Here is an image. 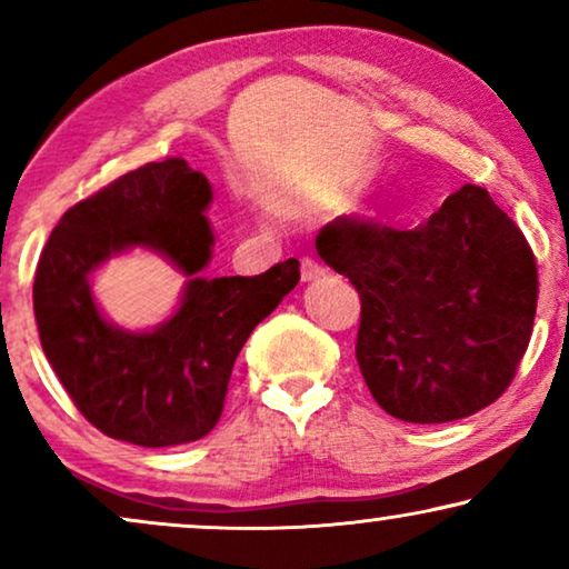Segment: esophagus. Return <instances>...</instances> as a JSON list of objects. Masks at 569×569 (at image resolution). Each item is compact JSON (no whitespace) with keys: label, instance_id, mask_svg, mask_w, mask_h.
<instances>
[{"label":"esophagus","instance_id":"1","mask_svg":"<svg viewBox=\"0 0 569 569\" xmlns=\"http://www.w3.org/2000/svg\"><path fill=\"white\" fill-rule=\"evenodd\" d=\"M300 277H302V282H313V279L326 277V267L318 259H313V256H302Z\"/></svg>","mask_w":569,"mask_h":569}]
</instances>
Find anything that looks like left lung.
<instances>
[{"label": "left lung", "instance_id": "1", "mask_svg": "<svg viewBox=\"0 0 569 569\" xmlns=\"http://www.w3.org/2000/svg\"><path fill=\"white\" fill-rule=\"evenodd\" d=\"M316 248L360 292L357 365L388 415L453 422L508 391L531 341L539 271L487 189L466 183L411 230L339 217Z\"/></svg>", "mask_w": 569, "mask_h": 569}]
</instances>
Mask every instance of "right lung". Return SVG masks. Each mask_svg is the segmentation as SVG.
<instances>
[{"mask_svg": "<svg viewBox=\"0 0 569 569\" xmlns=\"http://www.w3.org/2000/svg\"><path fill=\"white\" fill-rule=\"evenodd\" d=\"M209 201L212 186L183 158L147 162L69 207L43 246L33 282L43 355L108 438L142 448L204 438L220 422L246 339L300 282L298 259L256 277H201L214 246ZM134 244L190 277L182 308L152 332L111 327L89 292L91 271Z\"/></svg>", "mask_w": 569, "mask_h": 569, "instance_id": "obj_1", "label": "right lung"}]
</instances>
